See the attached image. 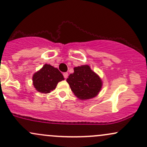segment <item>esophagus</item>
<instances>
[{
	"label": "esophagus",
	"mask_w": 147,
	"mask_h": 147,
	"mask_svg": "<svg viewBox=\"0 0 147 147\" xmlns=\"http://www.w3.org/2000/svg\"><path fill=\"white\" fill-rule=\"evenodd\" d=\"M68 72H64V73H63V77H64V78L67 79V77H68Z\"/></svg>",
	"instance_id": "esophagus-1"
}]
</instances>
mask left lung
<instances>
[{"label":"left lung","mask_w":147,"mask_h":147,"mask_svg":"<svg viewBox=\"0 0 147 147\" xmlns=\"http://www.w3.org/2000/svg\"><path fill=\"white\" fill-rule=\"evenodd\" d=\"M66 82L74 95L81 100L96 97L100 92L103 84L99 76L92 71L88 65L75 67L74 72L68 76Z\"/></svg>","instance_id":"8db88e82"}]
</instances>
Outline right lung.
Returning a JSON list of instances; mask_svg holds the SVG:
<instances>
[{"mask_svg":"<svg viewBox=\"0 0 147 147\" xmlns=\"http://www.w3.org/2000/svg\"><path fill=\"white\" fill-rule=\"evenodd\" d=\"M64 80L59 70L50 64L45 63L32 76L33 85L38 92L49 93L56 88L59 82Z\"/></svg>","mask_w":147,"mask_h":147,"instance_id":"right-lung-1","label":"right lung"}]
</instances>
